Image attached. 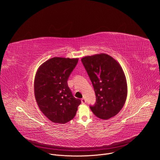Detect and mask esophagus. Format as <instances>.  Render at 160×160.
Masks as SVG:
<instances>
[{"mask_svg": "<svg viewBox=\"0 0 160 160\" xmlns=\"http://www.w3.org/2000/svg\"><path fill=\"white\" fill-rule=\"evenodd\" d=\"M81 101H82V104H85V103L86 102V100H85V98H82V99H81Z\"/></svg>", "mask_w": 160, "mask_h": 160, "instance_id": "34e87169", "label": "esophagus"}]
</instances>
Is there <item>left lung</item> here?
I'll use <instances>...</instances> for the list:
<instances>
[{
    "label": "left lung",
    "instance_id": "1",
    "mask_svg": "<svg viewBox=\"0 0 160 160\" xmlns=\"http://www.w3.org/2000/svg\"><path fill=\"white\" fill-rule=\"evenodd\" d=\"M82 62L93 85L96 101L90 108L101 119H109L123 108L127 96L126 78L122 68L105 54L84 57Z\"/></svg>",
    "mask_w": 160,
    "mask_h": 160
}]
</instances>
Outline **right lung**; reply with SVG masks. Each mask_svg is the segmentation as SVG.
Segmentation results:
<instances>
[{
  "mask_svg": "<svg viewBox=\"0 0 160 160\" xmlns=\"http://www.w3.org/2000/svg\"><path fill=\"white\" fill-rule=\"evenodd\" d=\"M78 62V59L52 58L43 63L36 73L37 102L43 115L54 123H65L72 120L81 103L68 85Z\"/></svg>",
  "mask_w": 160,
  "mask_h": 160,
  "instance_id": "add662e5",
  "label": "right lung"
}]
</instances>
